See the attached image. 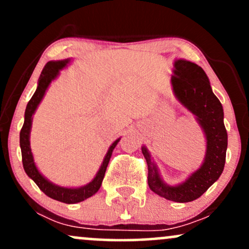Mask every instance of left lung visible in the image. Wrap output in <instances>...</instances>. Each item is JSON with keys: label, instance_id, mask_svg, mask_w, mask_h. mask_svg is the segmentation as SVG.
I'll return each mask as SVG.
<instances>
[{"label": "left lung", "instance_id": "obj_1", "mask_svg": "<svg viewBox=\"0 0 249 249\" xmlns=\"http://www.w3.org/2000/svg\"><path fill=\"white\" fill-rule=\"evenodd\" d=\"M171 83L177 99L196 116L206 137L204 162L184 182L170 186L162 181L147 148L142 146V152L147 162V182L151 190L171 201L190 202L206 192L224 171L227 150L224 108L213 93L207 75L196 63L177 59Z\"/></svg>", "mask_w": 249, "mask_h": 249}]
</instances>
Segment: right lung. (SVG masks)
<instances>
[{"instance_id":"right-lung-1","label":"right lung","mask_w":249,"mask_h":249,"mask_svg":"<svg viewBox=\"0 0 249 249\" xmlns=\"http://www.w3.org/2000/svg\"><path fill=\"white\" fill-rule=\"evenodd\" d=\"M69 62V58L63 59V61H50L43 68L35 93L31 97V99L27 105V108H25L24 124L22 126L21 132H19V146H21L22 162H23L25 173L28 174L29 178L35 181V184L39 187V190L44 194H47L48 196H50L51 199L58 200V201L65 202V204H76V202H81L83 200L90 198L93 194L98 192L103 179H104L105 171H107V164L110 161L111 154H112V151L115 150L116 145L121 141V138L113 142L112 145L108 147L107 156H105L104 160L102 162V166L98 170V172H97L96 177L92 179V181L84 185V186L76 188L58 186V185L49 181L45 177H43L41 172L37 170L30 147V131L31 124H33V116L35 113L37 107L39 105V103L42 102L43 97L45 95V91L49 88L50 83L57 78V76L59 75V71L63 68L67 67Z\"/></svg>"}]
</instances>
